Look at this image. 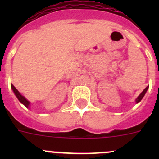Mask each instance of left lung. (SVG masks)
<instances>
[{"mask_svg":"<svg viewBox=\"0 0 159 159\" xmlns=\"http://www.w3.org/2000/svg\"><path fill=\"white\" fill-rule=\"evenodd\" d=\"M148 88H149V86L147 87V88H146L145 89L143 90V92H142V93L140 94V95L137 97V99H135V102H136V103H139V102L140 101L142 100V99H143V97H144V95H145V94L147 93V90H148Z\"/></svg>","mask_w":159,"mask_h":159,"instance_id":"8db88e82","label":"left lung"}]
</instances>
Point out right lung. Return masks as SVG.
I'll list each match as a JSON object with an SVG mask.
<instances>
[{"mask_svg":"<svg viewBox=\"0 0 159 159\" xmlns=\"http://www.w3.org/2000/svg\"><path fill=\"white\" fill-rule=\"evenodd\" d=\"M11 88H12V92H13V93L15 94V95H16V98H17V99H18V100H19L20 102H21L22 104L25 105V106L26 107L29 108V106H30V102H29V101L28 100V99H26V98H25V96H23V95H22L20 93V92H18V90L16 89V88H15V87H14L12 84H11Z\"/></svg>","mask_w":159,"mask_h":159,"instance_id":"right-lung-1","label":"right lung"}]
</instances>
